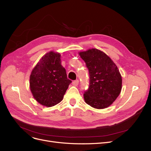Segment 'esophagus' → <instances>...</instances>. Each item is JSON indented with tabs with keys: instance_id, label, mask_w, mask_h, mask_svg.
<instances>
[{
	"instance_id": "34e87169",
	"label": "esophagus",
	"mask_w": 151,
	"mask_h": 151,
	"mask_svg": "<svg viewBox=\"0 0 151 151\" xmlns=\"http://www.w3.org/2000/svg\"><path fill=\"white\" fill-rule=\"evenodd\" d=\"M72 84L74 86H77L79 84V80H76L72 82Z\"/></svg>"
}]
</instances>
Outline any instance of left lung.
<instances>
[{"label":"left lung","mask_w":151,"mask_h":151,"mask_svg":"<svg viewBox=\"0 0 151 151\" xmlns=\"http://www.w3.org/2000/svg\"><path fill=\"white\" fill-rule=\"evenodd\" d=\"M89 74V86L84 93L85 102L96 109L106 108L120 94L122 85L119 70L106 53L91 48L79 53Z\"/></svg>","instance_id":"8db88e82"}]
</instances>
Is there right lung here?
<instances>
[{
  "label": "right lung",
  "mask_w": 151,
  "mask_h": 151,
  "mask_svg": "<svg viewBox=\"0 0 151 151\" xmlns=\"http://www.w3.org/2000/svg\"><path fill=\"white\" fill-rule=\"evenodd\" d=\"M71 83L61 65L60 53L53 51L42 57L32 70L29 79L34 98L47 107L60 103Z\"/></svg>",
  "instance_id": "1"
}]
</instances>
